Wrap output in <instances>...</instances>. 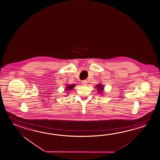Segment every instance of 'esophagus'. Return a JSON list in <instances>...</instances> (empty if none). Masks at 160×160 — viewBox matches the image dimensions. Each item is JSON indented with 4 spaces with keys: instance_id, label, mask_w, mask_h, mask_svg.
Segmentation results:
<instances>
[{
    "instance_id": "obj_1",
    "label": "esophagus",
    "mask_w": 160,
    "mask_h": 160,
    "mask_svg": "<svg viewBox=\"0 0 160 160\" xmlns=\"http://www.w3.org/2000/svg\"><path fill=\"white\" fill-rule=\"evenodd\" d=\"M87 82H88L87 80H82V83L83 85H87Z\"/></svg>"
}]
</instances>
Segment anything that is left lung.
<instances>
[{"label": "left lung", "instance_id": "obj_1", "mask_svg": "<svg viewBox=\"0 0 160 160\" xmlns=\"http://www.w3.org/2000/svg\"><path fill=\"white\" fill-rule=\"evenodd\" d=\"M96 88H97L96 89H98L97 91H98V93H102L103 89H104L103 85H102L101 84H98V85H96Z\"/></svg>", "mask_w": 160, "mask_h": 160}]
</instances>
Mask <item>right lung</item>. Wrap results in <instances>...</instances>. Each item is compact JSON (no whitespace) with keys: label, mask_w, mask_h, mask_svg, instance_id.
Masks as SVG:
<instances>
[{"label":"right lung","mask_w":160,"mask_h":160,"mask_svg":"<svg viewBox=\"0 0 160 160\" xmlns=\"http://www.w3.org/2000/svg\"><path fill=\"white\" fill-rule=\"evenodd\" d=\"M75 84H69L67 85L66 88H65V91H71L73 88L75 87Z\"/></svg>","instance_id":"right-lung-1"}]
</instances>
